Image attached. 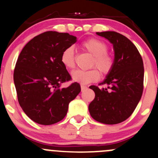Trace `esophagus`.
<instances>
[{
    "mask_svg": "<svg viewBox=\"0 0 158 158\" xmlns=\"http://www.w3.org/2000/svg\"><path fill=\"white\" fill-rule=\"evenodd\" d=\"M86 89H87V86H85V85H81V90L84 91V90H85Z\"/></svg>",
    "mask_w": 158,
    "mask_h": 158,
    "instance_id": "1",
    "label": "esophagus"
}]
</instances>
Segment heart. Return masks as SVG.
<instances>
[{"instance_id":"heart-1","label":"heart","mask_w":158,"mask_h":158,"mask_svg":"<svg viewBox=\"0 0 158 158\" xmlns=\"http://www.w3.org/2000/svg\"><path fill=\"white\" fill-rule=\"evenodd\" d=\"M85 51L90 54L93 59L91 63V67L97 68L102 74L106 75L111 71L114 66V59L107 53L108 46L100 40L89 39L82 44ZM61 63L66 69H72L75 66L74 49L69 47L63 51L61 54ZM99 72L96 69L89 70L76 69L71 74L72 79L74 82H79L82 85L95 82L99 79Z\"/></svg>"}]
</instances>
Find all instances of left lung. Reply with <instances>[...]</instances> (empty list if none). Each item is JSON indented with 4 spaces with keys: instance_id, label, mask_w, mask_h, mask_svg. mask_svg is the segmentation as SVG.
Instances as JSON below:
<instances>
[{
    "instance_id": "left-lung-1",
    "label": "left lung",
    "mask_w": 158,
    "mask_h": 158,
    "mask_svg": "<svg viewBox=\"0 0 158 158\" xmlns=\"http://www.w3.org/2000/svg\"><path fill=\"white\" fill-rule=\"evenodd\" d=\"M96 34L113 45L114 66L99 84L107 87H89L95 96L89 104V111L97 122L114 125L128 118L141 99L144 64L138 49L126 36L114 31L97 32Z\"/></svg>"
}]
</instances>
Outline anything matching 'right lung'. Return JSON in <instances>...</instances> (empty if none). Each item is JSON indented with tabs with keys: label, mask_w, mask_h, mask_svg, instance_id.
Wrapping results in <instances>:
<instances>
[{
	"label": "right lung",
	"mask_w": 158,
	"mask_h": 158,
	"mask_svg": "<svg viewBox=\"0 0 158 158\" xmlns=\"http://www.w3.org/2000/svg\"><path fill=\"white\" fill-rule=\"evenodd\" d=\"M76 41V36L67 33L47 31L30 40L19 55L14 72L17 98L36 123L49 125L63 120L69 102L80 92L77 82L60 87L71 79L61 54Z\"/></svg>",
	"instance_id": "right-lung-1"
}]
</instances>
